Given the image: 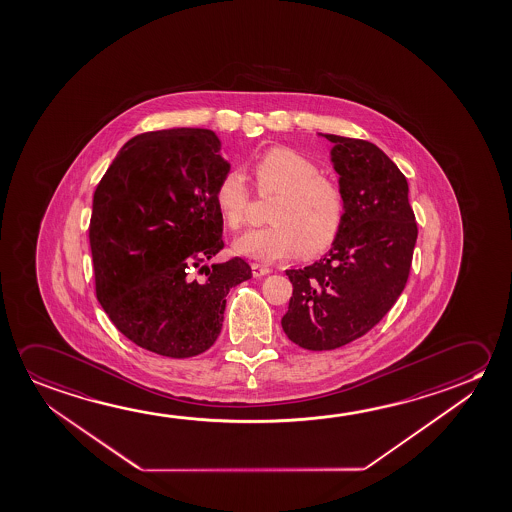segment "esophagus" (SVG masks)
Listing matches in <instances>:
<instances>
[{
    "label": "esophagus",
    "instance_id": "esophagus-1",
    "mask_svg": "<svg viewBox=\"0 0 512 512\" xmlns=\"http://www.w3.org/2000/svg\"><path fill=\"white\" fill-rule=\"evenodd\" d=\"M252 273L255 278H260V276H266L271 273V269L266 268V266H262V264H252Z\"/></svg>",
    "mask_w": 512,
    "mask_h": 512
}]
</instances>
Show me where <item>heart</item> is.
<instances>
[{"label": "heart", "instance_id": "b5f03b06", "mask_svg": "<svg viewBox=\"0 0 512 512\" xmlns=\"http://www.w3.org/2000/svg\"><path fill=\"white\" fill-rule=\"evenodd\" d=\"M253 173L260 191H275L280 197L269 211L271 225L237 237L234 252L275 262L299 253L315 257L335 243L346 220V202L339 186L321 177L312 159L275 147L260 156ZM214 202L228 228L243 227L250 205L243 173H225L214 189Z\"/></svg>", "mask_w": 512, "mask_h": 512}]
</instances>
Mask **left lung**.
Masks as SVG:
<instances>
[{"instance_id":"8db88e82","label":"left lung","mask_w":512,"mask_h":512,"mask_svg":"<svg viewBox=\"0 0 512 512\" xmlns=\"http://www.w3.org/2000/svg\"><path fill=\"white\" fill-rule=\"evenodd\" d=\"M333 143L346 220L323 259L287 269L292 284L285 335L308 351L360 339L385 317L408 282L417 223L408 181L374 143L317 133Z\"/></svg>"}]
</instances>
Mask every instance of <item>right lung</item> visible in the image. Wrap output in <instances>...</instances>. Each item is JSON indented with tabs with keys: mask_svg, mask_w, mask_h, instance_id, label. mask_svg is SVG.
<instances>
[{
	"mask_svg": "<svg viewBox=\"0 0 512 512\" xmlns=\"http://www.w3.org/2000/svg\"><path fill=\"white\" fill-rule=\"evenodd\" d=\"M227 172L214 131L173 127L134 136L95 189L97 299L136 346L168 358L204 353L220 335L228 291L252 278L239 257L205 264L223 248L214 189Z\"/></svg>",
	"mask_w": 512,
	"mask_h": 512,
	"instance_id": "obj_1",
	"label": "right lung"
}]
</instances>
